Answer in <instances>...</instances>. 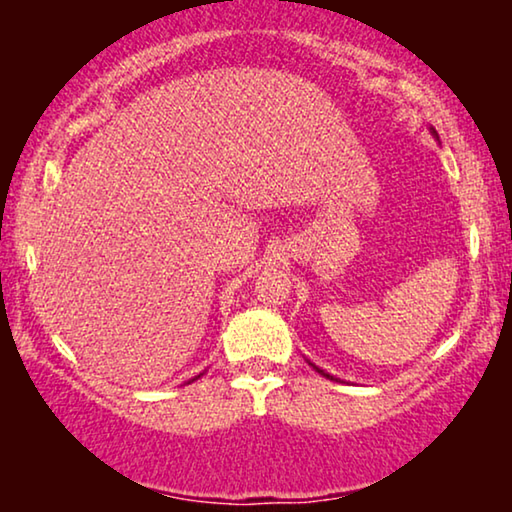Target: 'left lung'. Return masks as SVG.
<instances>
[{"instance_id":"left-lung-1","label":"left lung","mask_w":512,"mask_h":512,"mask_svg":"<svg viewBox=\"0 0 512 512\" xmlns=\"http://www.w3.org/2000/svg\"><path fill=\"white\" fill-rule=\"evenodd\" d=\"M429 130H431V135L438 139V132H436V130H433V128H429ZM307 363H310V366H312L314 370H317V373H321V375H324V377H326V380H335V377H333L331 373H326V370H321L319 366H314V363H312V361H307Z\"/></svg>"}]
</instances>
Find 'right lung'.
Returning <instances> with one entry per match:
<instances>
[{"label": "right lung", "instance_id": "obj_1", "mask_svg": "<svg viewBox=\"0 0 512 512\" xmlns=\"http://www.w3.org/2000/svg\"><path fill=\"white\" fill-rule=\"evenodd\" d=\"M200 375H202V373H200ZM200 375H195V377H193V380H198V377H200Z\"/></svg>", "mask_w": 512, "mask_h": 512}]
</instances>
